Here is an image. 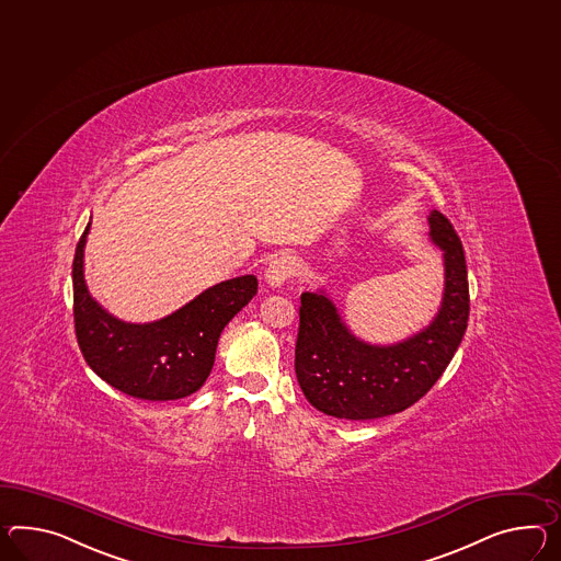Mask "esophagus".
Returning a JSON list of instances; mask_svg holds the SVG:
<instances>
[{
  "label": "esophagus",
  "instance_id": "obj_1",
  "mask_svg": "<svg viewBox=\"0 0 561 561\" xmlns=\"http://www.w3.org/2000/svg\"><path fill=\"white\" fill-rule=\"evenodd\" d=\"M296 272H298L296 257H291L289 253H282L270 261V267L265 270V282L272 287L284 286L287 279L296 275Z\"/></svg>",
  "mask_w": 561,
  "mask_h": 561
}]
</instances>
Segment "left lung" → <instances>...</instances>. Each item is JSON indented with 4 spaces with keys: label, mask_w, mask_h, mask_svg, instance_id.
I'll use <instances>...</instances> for the list:
<instances>
[{
    "label": "left lung",
    "mask_w": 561,
    "mask_h": 561,
    "mask_svg": "<svg viewBox=\"0 0 561 561\" xmlns=\"http://www.w3.org/2000/svg\"><path fill=\"white\" fill-rule=\"evenodd\" d=\"M427 222L444 257V296L434 320L410 339L360 341L324 291L301 294L296 377L316 410L341 420H377L408 410L458 351L470 314L465 249L442 213L432 210Z\"/></svg>",
    "instance_id": "8db88e82"
}]
</instances>
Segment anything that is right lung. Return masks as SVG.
<instances>
[{"label":"right lung","instance_id":"add662e5","mask_svg":"<svg viewBox=\"0 0 561 561\" xmlns=\"http://www.w3.org/2000/svg\"><path fill=\"white\" fill-rule=\"evenodd\" d=\"M89 229L91 222L72 261L75 332L87 365L125 396L148 401L192 396L213 370L220 332L257 294V277L220 282L174 314L131 324L101 308L87 289L82 257Z\"/></svg>","mask_w":561,"mask_h":561}]
</instances>
